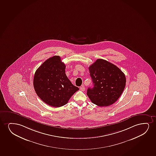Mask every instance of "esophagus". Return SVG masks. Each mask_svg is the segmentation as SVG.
<instances>
[{
	"label": "esophagus",
	"mask_w": 156,
	"mask_h": 156,
	"mask_svg": "<svg viewBox=\"0 0 156 156\" xmlns=\"http://www.w3.org/2000/svg\"><path fill=\"white\" fill-rule=\"evenodd\" d=\"M80 90H81V91H85V88L83 86V85L81 87H80Z\"/></svg>",
	"instance_id": "34e87169"
}]
</instances>
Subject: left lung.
I'll list each match as a JSON object with an SVG mask.
<instances>
[{"mask_svg": "<svg viewBox=\"0 0 156 156\" xmlns=\"http://www.w3.org/2000/svg\"><path fill=\"white\" fill-rule=\"evenodd\" d=\"M94 83L87 95L93 103L101 107L117 101L125 88L126 76L115 65L103 59H97L89 67Z\"/></svg>", "mask_w": 156, "mask_h": 156, "instance_id": "obj_1", "label": "left lung"}]
</instances>
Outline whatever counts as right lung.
Wrapping results in <instances>:
<instances>
[{"mask_svg":"<svg viewBox=\"0 0 156 156\" xmlns=\"http://www.w3.org/2000/svg\"><path fill=\"white\" fill-rule=\"evenodd\" d=\"M66 65L55 55L43 63L33 79L35 91L43 101L53 107L65 105L79 90L73 85L65 73Z\"/></svg>","mask_w":156,"mask_h":156,"instance_id":"right-lung-1","label":"right lung"}]
</instances>
